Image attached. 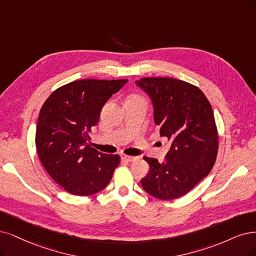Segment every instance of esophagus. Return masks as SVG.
<instances>
[{
    "label": "esophagus",
    "mask_w": 256,
    "mask_h": 256,
    "mask_svg": "<svg viewBox=\"0 0 256 256\" xmlns=\"http://www.w3.org/2000/svg\"><path fill=\"white\" fill-rule=\"evenodd\" d=\"M121 158L123 160H126V162H135V160H137V157H135V156H128V155H121Z\"/></svg>",
    "instance_id": "34e87169"
}]
</instances>
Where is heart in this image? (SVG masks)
<instances>
[{"label": "heart", "instance_id": "1", "mask_svg": "<svg viewBox=\"0 0 256 256\" xmlns=\"http://www.w3.org/2000/svg\"><path fill=\"white\" fill-rule=\"evenodd\" d=\"M132 99H134V98H132Z\"/></svg>", "mask_w": 256, "mask_h": 256}]
</instances>
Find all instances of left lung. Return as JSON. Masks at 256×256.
Returning <instances> with one entry per match:
<instances>
[{
    "instance_id": "obj_1",
    "label": "left lung",
    "mask_w": 256,
    "mask_h": 256,
    "mask_svg": "<svg viewBox=\"0 0 256 256\" xmlns=\"http://www.w3.org/2000/svg\"><path fill=\"white\" fill-rule=\"evenodd\" d=\"M136 84L152 101L160 136L171 141L164 162L144 157L150 170L141 186L158 200H175L190 192L215 164L218 136L212 106L200 88L182 80L142 78Z\"/></svg>"
}]
</instances>
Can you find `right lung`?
I'll list each match as a JSON object with an SVG mask.
<instances>
[{
	"instance_id": "add662e5",
	"label": "right lung",
	"mask_w": 256,
	"mask_h": 256,
	"mask_svg": "<svg viewBox=\"0 0 256 256\" xmlns=\"http://www.w3.org/2000/svg\"><path fill=\"white\" fill-rule=\"evenodd\" d=\"M126 82L74 81L44 102L36 130V152L46 172L68 193L92 195L110 182L119 156L90 148L88 133L98 123L104 104Z\"/></svg>"
}]
</instances>
